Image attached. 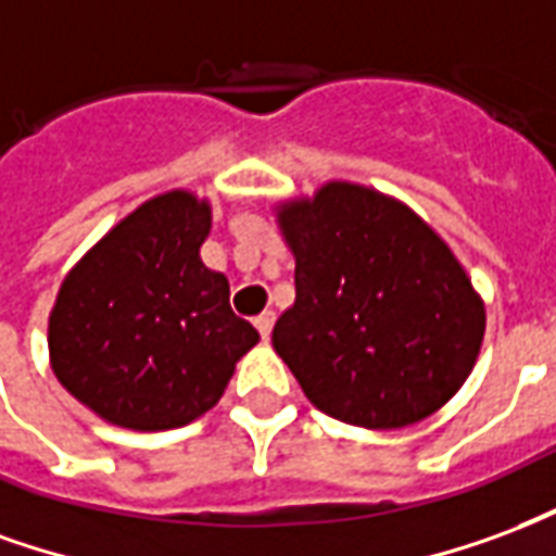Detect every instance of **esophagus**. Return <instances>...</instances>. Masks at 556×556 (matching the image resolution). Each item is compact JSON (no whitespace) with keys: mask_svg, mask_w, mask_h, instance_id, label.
Wrapping results in <instances>:
<instances>
[{"mask_svg":"<svg viewBox=\"0 0 556 556\" xmlns=\"http://www.w3.org/2000/svg\"><path fill=\"white\" fill-rule=\"evenodd\" d=\"M254 326H257V331H261L263 340H269V334H273V326H275V314H273V311H263L261 317L254 319Z\"/></svg>","mask_w":556,"mask_h":556,"instance_id":"1","label":"esophagus"}]
</instances>
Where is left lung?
<instances>
[{
	"label": "left lung",
	"mask_w": 556,
	"mask_h": 556,
	"mask_svg": "<svg viewBox=\"0 0 556 556\" xmlns=\"http://www.w3.org/2000/svg\"><path fill=\"white\" fill-rule=\"evenodd\" d=\"M295 261V302L273 346L328 417L403 429L435 415L471 376L483 295L444 239L403 201L328 180L273 206Z\"/></svg>",
	"instance_id": "8db88e82"
}]
</instances>
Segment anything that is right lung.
<instances>
[{
  "instance_id": "add662e5",
  "label": "right lung",
  "mask_w": 556,
  "mask_h": 556,
  "mask_svg": "<svg viewBox=\"0 0 556 556\" xmlns=\"http://www.w3.org/2000/svg\"><path fill=\"white\" fill-rule=\"evenodd\" d=\"M213 204L172 189L139 204L64 275L50 311L55 379L100 420L132 432L192 424L261 340L230 311L201 245Z\"/></svg>"
}]
</instances>
